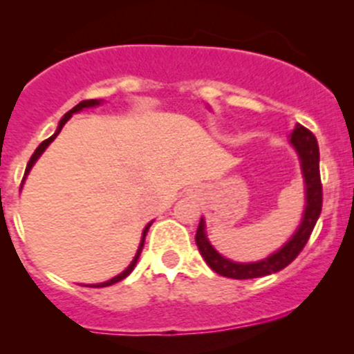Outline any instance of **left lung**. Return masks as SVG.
<instances>
[{
  "label": "left lung",
  "instance_id": "8db88e82",
  "mask_svg": "<svg viewBox=\"0 0 354 354\" xmlns=\"http://www.w3.org/2000/svg\"><path fill=\"white\" fill-rule=\"evenodd\" d=\"M291 144L298 151L299 159H301L303 178H305L306 187V209L303 214V221L299 224L298 231L292 234L291 240L276 253H272L267 259L253 263H236L224 259L223 255L212 248L205 236V227H203V219L200 221L195 241H197L200 255L207 262V266L214 272L221 274L224 277H233V279H253V277L269 276V274L279 272L284 267H288L296 257L305 248L306 241L310 240L313 227L319 221L320 212H322V181H320V167H319V144L317 138L308 128L296 124L291 135Z\"/></svg>",
  "mask_w": 354,
  "mask_h": 354
}]
</instances>
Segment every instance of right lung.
<instances>
[{"instance_id": "right-lung-1", "label": "right lung", "mask_w": 354, "mask_h": 354, "mask_svg": "<svg viewBox=\"0 0 354 354\" xmlns=\"http://www.w3.org/2000/svg\"><path fill=\"white\" fill-rule=\"evenodd\" d=\"M97 104H101V101H97V99H87V101H82V102H78V104L75 106L73 109H70V111H68V113L65 114V116H63V120L59 121V127H58V130H56V133L53 135V137H49L48 140H44V142H42V144L39 145L37 149H35V152H34V154H32L30 160H28V164H27V169H25V176H27V173H28V171H30V167L34 166V162H35V160H37V157L41 156L42 152L46 151V147H48V145L51 144L53 140H55V138H56V135H58L59 131H62V128L65 127V123H66V121L70 120V118H71V114H73V113H78V111H82V109H84V108H92V106H97ZM149 227H151V224H147V227H145V230H144V234H142V241H140V246H138V250H137V255H135V259L131 260V263H130V266H128L127 269H124L123 272L120 274V276L113 277V279L106 281V283H101V284H94V286H91V288H106V286H111V284H114V283H120L121 279H124V277H127L128 274H130L131 270H133L135 263H137L138 257H140V253H142V248H144V241H145V236H147V231H149Z\"/></svg>"}]
</instances>
